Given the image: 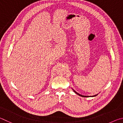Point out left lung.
Segmentation results:
<instances>
[{
    "label": "left lung",
    "mask_w": 123,
    "mask_h": 123,
    "mask_svg": "<svg viewBox=\"0 0 123 123\" xmlns=\"http://www.w3.org/2000/svg\"><path fill=\"white\" fill-rule=\"evenodd\" d=\"M74 91L75 92V93H76V94H78V95H79V96H81V97H90V96H83V95H81V94H79L78 93H77V92H76L74 91ZM97 96V94H96V95H94V96H91V97H95V96ZM91 97V96H90Z\"/></svg>",
    "instance_id": "left-lung-1"
}]
</instances>
